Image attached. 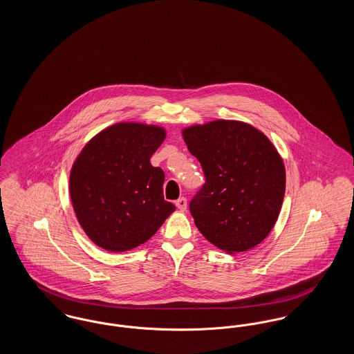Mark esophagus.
<instances>
[{
    "label": "esophagus",
    "mask_w": 354,
    "mask_h": 354,
    "mask_svg": "<svg viewBox=\"0 0 354 354\" xmlns=\"http://www.w3.org/2000/svg\"><path fill=\"white\" fill-rule=\"evenodd\" d=\"M176 207L180 209V211H185L187 209V199L185 198H179L176 202Z\"/></svg>",
    "instance_id": "34e87169"
}]
</instances>
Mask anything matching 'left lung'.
<instances>
[{
  "label": "left lung",
  "instance_id": "obj_1",
  "mask_svg": "<svg viewBox=\"0 0 354 354\" xmlns=\"http://www.w3.org/2000/svg\"><path fill=\"white\" fill-rule=\"evenodd\" d=\"M205 183L189 202L198 230L228 253L260 244L279 218L286 169L270 139L251 124L214 120L183 130Z\"/></svg>",
  "mask_w": 354,
  "mask_h": 354
}]
</instances>
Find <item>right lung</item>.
Masks as SVG:
<instances>
[{"mask_svg":"<svg viewBox=\"0 0 354 354\" xmlns=\"http://www.w3.org/2000/svg\"><path fill=\"white\" fill-rule=\"evenodd\" d=\"M162 127L117 123L95 135L70 174V196L86 235L106 251L146 243L175 211L163 196L165 172L150 163Z\"/></svg>","mask_w":354,"mask_h":354,"instance_id":"add662e5","label":"right lung"}]
</instances>
